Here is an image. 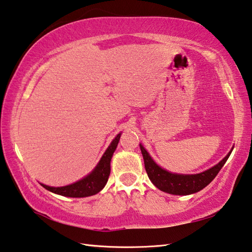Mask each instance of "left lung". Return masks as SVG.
Instances as JSON below:
<instances>
[{"label": "left lung", "instance_id": "obj_1", "mask_svg": "<svg viewBox=\"0 0 252 252\" xmlns=\"http://www.w3.org/2000/svg\"><path fill=\"white\" fill-rule=\"evenodd\" d=\"M140 151H142L144 157L145 169L148 175L151 182L155 186L160 189L161 191L171 193V195H190L204 189L207 185H209L218 175L220 169L222 168L224 162L230 156V153L223 158V159L214 166L213 168L204 171V173L196 175H178L171 174L169 171L160 168L155 161L152 159L146 149L139 144Z\"/></svg>", "mask_w": 252, "mask_h": 252}]
</instances>
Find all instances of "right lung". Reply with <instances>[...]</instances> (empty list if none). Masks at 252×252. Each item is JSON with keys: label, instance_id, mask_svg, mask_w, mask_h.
Instances as JSON below:
<instances>
[{"label": "right lung", "instance_id": "add662e5", "mask_svg": "<svg viewBox=\"0 0 252 252\" xmlns=\"http://www.w3.org/2000/svg\"><path fill=\"white\" fill-rule=\"evenodd\" d=\"M119 138H121V134H118L114 140L110 143L107 151L101 157L98 164L95 167V169L92 173L83 178L79 182L68 185V186L64 187H50L46 185L41 184L42 186L54 193L65 197H73V198H81V197H88L93 196L95 193L99 192L101 189L105 187L106 183H107L109 174H110V160H112V156L116 149Z\"/></svg>", "mask_w": 252, "mask_h": 252}]
</instances>
